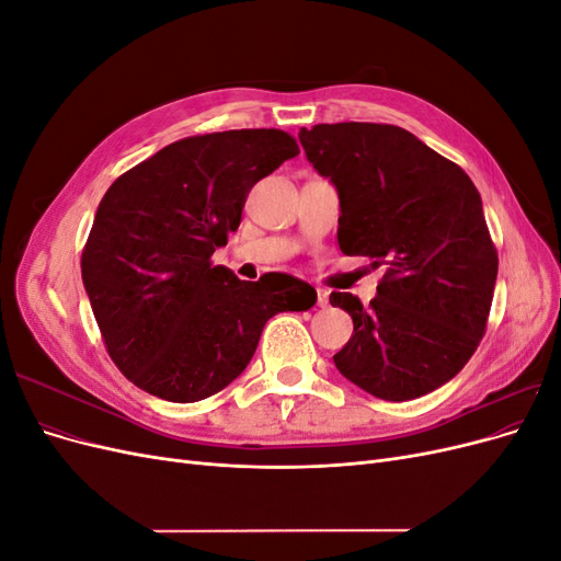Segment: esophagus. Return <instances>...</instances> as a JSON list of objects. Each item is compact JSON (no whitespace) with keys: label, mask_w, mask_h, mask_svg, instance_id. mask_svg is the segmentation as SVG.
Instances as JSON below:
<instances>
[{"label":"esophagus","mask_w":561,"mask_h":561,"mask_svg":"<svg viewBox=\"0 0 561 561\" xmlns=\"http://www.w3.org/2000/svg\"><path fill=\"white\" fill-rule=\"evenodd\" d=\"M316 304L320 309H328L330 307V293L322 290V287H318V301Z\"/></svg>","instance_id":"34e87169"}]
</instances>
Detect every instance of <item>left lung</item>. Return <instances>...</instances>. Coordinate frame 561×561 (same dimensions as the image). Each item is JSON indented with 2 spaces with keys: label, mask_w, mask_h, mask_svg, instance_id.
I'll return each instance as SVG.
<instances>
[{
  "label": "left lung",
  "mask_w": 561,
  "mask_h": 561,
  "mask_svg": "<svg viewBox=\"0 0 561 561\" xmlns=\"http://www.w3.org/2000/svg\"><path fill=\"white\" fill-rule=\"evenodd\" d=\"M299 142L339 190V248L386 268L369 309L330 295L353 318L336 369L381 400L431 393L478 351L494 299L499 252L478 186L400 126L318 124Z\"/></svg>",
  "instance_id": "1"
}]
</instances>
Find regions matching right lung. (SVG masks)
I'll return each instance as SVG.
<instances>
[{"label":"right lung","mask_w":561,"mask_h":561,"mask_svg":"<svg viewBox=\"0 0 561 561\" xmlns=\"http://www.w3.org/2000/svg\"><path fill=\"white\" fill-rule=\"evenodd\" d=\"M297 154L278 128L192 135L118 175L100 201L83 287L110 358L149 396H215L248 367L271 316L316 304L295 276L248 283L213 264L252 186Z\"/></svg>","instance_id":"right-lung-1"}]
</instances>
